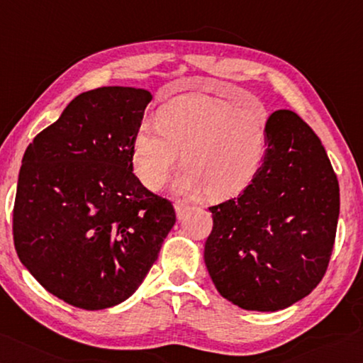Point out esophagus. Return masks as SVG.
Masks as SVG:
<instances>
[{"instance_id": "esophagus-1", "label": "esophagus", "mask_w": 363, "mask_h": 363, "mask_svg": "<svg viewBox=\"0 0 363 363\" xmlns=\"http://www.w3.org/2000/svg\"><path fill=\"white\" fill-rule=\"evenodd\" d=\"M174 207H175V213H177L178 218H182L183 215H185V212L189 208L186 204H183V202H180V201H177Z\"/></svg>"}]
</instances>
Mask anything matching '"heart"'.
<instances>
[{
  "label": "heart",
  "mask_w": 363,
  "mask_h": 363,
  "mask_svg": "<svg viewBox=\"0 0 363 363\" xmlns=\"http://www.w3.org/2000/svg\"><path fill=\"white\" fill-rule=\"evenodd\" d=\"M156 125L142 123L132 138L130 161L146 188L161 189L183 156L174 183L180 196L201 193L226 201L258 177L269 150V113L236 110L201 95H183L157 108Z\"/></svg>",
  "instance_id": "heart-1"
}]
</instances>
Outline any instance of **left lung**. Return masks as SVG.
I'll return each mask as SVG.
<instances>
[{
    "label": "left lung",
    "instance_id": "obj_1",
    "mask_svg": "<svg viewBox=\"0 0 363 363\" xmlns=\"http://www.w3.org/2000/svg\"><path fill=\"white\" fill-rule=\"evenodd\" d=\"M269 150L238 198L208 208L204 262L220 295L247 311H279L322 281L340 217V186L313 129L290 110L269 116Z\"/></svg>",
    "mask_w": 363,
    "mask_h": 363
}]
</instances>
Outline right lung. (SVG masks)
Masks as SVG:
<instances>
[{
  "mask_svg": "<svg viewBox=\"0 0 363 363\" xmlns=\"http://www.w3.org/2000/svg\"><path fill=\"white\" fill-rule=\"evenodd\" d=\"M152 95L79 94L28 145L18 172L14 245L49 294L99 311L133 295L175 225L169 201L133 174L132 138Z\"/></svg>",
  "mask_w": 363,
  "mask_h": 363,
  "instance_id": "right-lung-1",
  "label": "right lung"
}]
</instances>
